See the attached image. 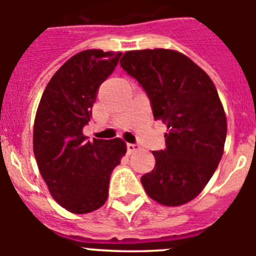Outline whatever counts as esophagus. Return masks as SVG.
Returning <instances> with one entry per match:
<instances>
[{
  "label": "esophagus",
  "mask_w": 256,
  "mask_h": 256,
  "mask_svg": "<svg viewBox=\"0 0 256 256\" xmlns=\"http://www.w3.org/2000/svg\"><path fill=\"white\" fill-rule=\"evenodd\" d=\"M126 148H128V154H134L136 151L140 150V146L136 144H126Z\"/></svg>",
  "instance_id": "34e87169"
}]
</instances>
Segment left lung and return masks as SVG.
I'll use <instances>...</instances> for the list:
<instances>
[{
	"instance_id": "1",
	"label": "left lung",
	"mask_w": 256,
	"mask_h": 256,
	"mask_svg": "<svg viewBox=\"0 0 256 256\" xmlns=\"http://www.w3.org/2000/svg\"><path fill=\"white\" fill-rule=\"evenodd\" d=\"M120 66L144 88L155 120L168 128L166 148L152 151L155 168L142 176V186L164 206L187 204L205 188L224 151L227 118L216 86L174 50L126 51Z\"/></svg>"
}]
</instances>
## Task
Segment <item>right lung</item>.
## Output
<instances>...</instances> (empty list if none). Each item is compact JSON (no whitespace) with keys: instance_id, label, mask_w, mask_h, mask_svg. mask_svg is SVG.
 Masks as SVG:
<instances>
[{"instance_id":"obj_1","label":"right lung","mask_w":256,"mask_h":256,"mask_svg":"<svg viewBox=\"0 0 256 256\" xmlns=\"http://www.w3.org/2000/svg\"><path fill=\"white\" fill-rule=\"evenodd\" d=\"M122 52L84 50L50 79L33 126V152L58 204L74 214L100 209L108 200L112 172L126 152L122 138L87 141L97 88L114 72Z\"/></svg>"}]
</instances>
